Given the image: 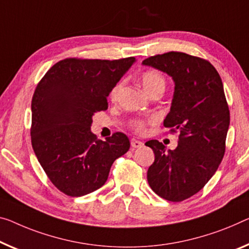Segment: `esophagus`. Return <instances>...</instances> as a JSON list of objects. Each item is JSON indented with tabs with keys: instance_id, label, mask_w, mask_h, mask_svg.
<instances>
[{
	"instance_id": "esophagus-1",
	"label": "esophagus",
	"mask_w": 249,
	"mask_h": 249,
	"mask_svg": "<svg viewBox=\"0 0 249 249\" xmlns=\"http://www.w3.org/2000/svg\"><path fill=\"white\" fill-rule=\"evenodd\" d=\"M142 146H143L142 141H139V140H136V139H132V140H131V147H132L133 149L140 148V147H142Z\"/></svg>"
}]
</instances>
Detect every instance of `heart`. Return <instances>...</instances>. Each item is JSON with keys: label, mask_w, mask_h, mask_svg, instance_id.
Here are the masks:
<instances>
[{"label": "heart", "mask_w": 249, "mask_h": 249, "mask_svg": "<svg viewBox=\"0 0 249 249\" xmlns=\"http://www.w3.org/2000/svg\"><path fill=\"white\" fill-rule=\"evenodd\" d=\"M141 85H142L143 90L146 91L148 94H150L154 92L156 90H163L164 91V87H166V80L162 76V74H160L158 71L155 70H148L146 72H143L142 75H141ZM122 86H124V82L120 81L118 82L116 86L112 88V90L110 91L109 97L112 101L116 100L119 95L120 91L122 89ZM154 119H140V118H133V119L129 120V127L131 128L133 131H136L138 133H143L146 131L147 124L149 122H152Z\"/></svg>", "instance_id": "heart-1"}]
</instances>
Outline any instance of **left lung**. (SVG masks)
I'll list each match as a JSON object with an SVG mask.
<instances>
[{
	"mask_svg": "<svg viewBox=\"0 0 249 249\" xmlns=\"http://www.w3.org/2000/svg\"><path fill=\"white\" fill-rule=\"evenodd\" d=\"M142 63L175 81L163 125L171 133L179 131L178 146L166 150L158 140L147 141L155 152L147 179L158 196L179 202L204 188L224 158L231 116L223 82L209 61L183 52L149 56Z\"/></svg>",
	"mask_w": 249,
	"mask_h": 249,
	"instance_id": "8db88e82",
	"label": "left lung"
}]
</instances>
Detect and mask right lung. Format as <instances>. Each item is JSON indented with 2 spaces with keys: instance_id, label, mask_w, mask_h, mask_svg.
<instances>
[{
  "instance_id": "1",
  "label": "right lung",
  "mask_w": 249,
  "mask_h": 249,
  "mask_svg": "<svg viewBox=\"0 0 249 249\" xmlns=\"http://www.w3.org/2000/svg\"><path fill=\"white\" fill-rule=\"evenodd\" d=\"M136 59L67 58L51 67L32 98L31 142L51 182L71 197L105 185L129 138L114 132L106 141L91 132L93 113L108 109V97Z\"/></svg>"
}]
</instances>
